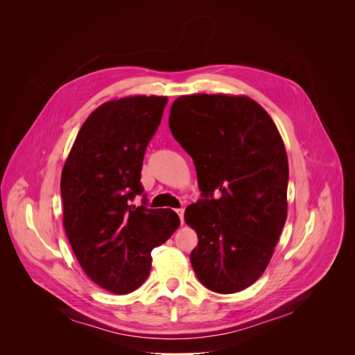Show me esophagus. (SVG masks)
<instances>
[{
	"instance_id": "esophagus-1",
	"label": "esophagus",
	"mask_w": 355,
	"mask_h": 355,
	"mask_svg": "<svg viewBox=\"0 0 355 355\" xmlns=\"http://www.w3.org/2000/svg\"><path fill=\"white\" fill-rule=\"evenodd\" d=\"M176 213L179 214V219H180V222L184 223V214H185V209H178V210H176Z\"/></svg>"
}]
</instances>
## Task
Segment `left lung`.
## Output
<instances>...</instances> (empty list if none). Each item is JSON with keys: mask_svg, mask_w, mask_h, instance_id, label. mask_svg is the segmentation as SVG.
<instances>
[{"mask_svg": "<svg viewBox=\"0 0 355 355\" xmlns=\"http://www.w3.org/2000/svg\"><path fill=\"white\" fill-rule=\"evenodd\" d=\"M168 125L194 159L201 191L185 210L198 235L192 268L213 292H240L262 275L286 223L283 139L268 112L245 96H182Z\"/></svg>", "mask_w": 355, "mask_h": 355, "instance_id": "1", "label": "left lung"}]
</instances>
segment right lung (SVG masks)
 I'll list each match as a JSON object with an SVG mask.
<instances>
[{
	"label": "right lung",
	"mask_w": 355,
	"mask_h": 355,
	"mask_svg": "<svg viewBox=\"0 0 355 355\" xmlns=\"http://www.w3.org/2000/svg\"><path fill=\"white\" fill-rule=\"evenodd\" d=\"M167 98L133 96L106 102L80 128L62 170L63 227L92 280L115 295L130 293L151 271V250L179 227L170 209H148L141 184L146 146ZM144 197L143 206L131 201Z\"/></svg>",
	"instance_id": "right-lung-1"
}]
</instances>
